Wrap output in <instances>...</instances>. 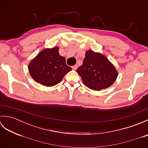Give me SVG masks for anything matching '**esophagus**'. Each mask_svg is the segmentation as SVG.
I'll return each mask as SVG.
<instances>
[{
  "mask_svg": "<svg viewBox=\"0 0 148 148\" xmlns=\"http://www.w3.org/2000/svg\"><path fill=\"white\" fill-rule=\"evenodd\" d=\"M77 67H78V66L77 65H75L74 66H72V69H73V70H76V69H77Z\"/></svg>",
  "mask_w": 148,
  "mask_h": 148,
  "instance_id": "esophagus-1",
  "label": "esophagus"
}]
</instances>
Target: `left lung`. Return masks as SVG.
<instances>
[{"label":"left lung","instance_id":"8db88e82","mask_svg":"<svg viewBox=\"0 0 148 148\" xmlns=\"http://www.w3.org/2000/svg\"><path fill=\"white\" fill-rule=\"evenodd\" d=\"M77 72L88 88L100 91L111 86L118 76L115 67L108 58L98 52L88 50L83 65Z\"/></svg>","mask_w":148,"mask_h":148}]
</instances>
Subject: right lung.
<instances>
[{"instance_id": "obj_1", "label": "right lung", "mask_w": 148, "mask_h": 148, "mask_svg": "<svg viewBox=\"0 0 148 148\" xmlns=\"http://www.w3.org/2000/svg\"><path fill=\"white\" fill-rule=\"evenodd\" d=\"M59 48H46L39 52L29 64L30 75L37 83L46 86L58 84L65 75L72 70L65 63V58L60 55Z\"/></svg>"}]
</instances>
